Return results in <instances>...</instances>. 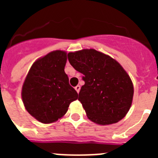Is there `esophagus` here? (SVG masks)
<instances>
[{
	"label": "esophagus",
	"instance_id": "esophagus-1",
	"mask_svg": "<svg viewBox=\"0 0 158 158\" xmlns=\"http://www.w3.org/2000/svg\"><path fill=\"white\" fill-rule=\"evenodd\" d=\"M80 89H81L80 85H77L76 87H75V90H76V91L77 92V93H79V92H80Z\"/></svg>",
	"mask_w": 158,
	"mask_h": 158
}]
</instances>
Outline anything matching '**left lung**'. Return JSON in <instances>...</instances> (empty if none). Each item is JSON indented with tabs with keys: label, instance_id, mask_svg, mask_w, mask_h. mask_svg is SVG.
Returning a JSON list of instances; mask_svg holds the SVG:
<instances>
[{
	"label": "left lung",
	"instance_id": "obj_1",
	"mask_svg": "<svg viewBox=\"0 0 158 158\" xmlns=\"http://www.w3.org/2000/svg\"><path fill=\"white\" fill-rule=\"evenodd\" d=\"M68 60L83 74L78 100L88 118L101 125L121 120L131 106L134 87L120 64L94 49L69 53Z\"/></svg>",
	"mask_w": 158,
	"mask_h": 158
}]
</instances>
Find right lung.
I'll return each instance as SVG.
<instances>
[{
  "instance_id": "obj_1",
  "label": "right lung",
  "mask_w": 158,
  "mask_h": 158,
  "mask_svg": "<svg viewBox=\"0 0 158 158\" xmlns=\"http://www.w3.org/2000/svg\"><path fill=\"white\" fill-rule=\"evenodd\" d=\"M67 55L55 51L38 59L31 65L22 88L25 108L43 123L62 118L78 94L69 83L64 71Z\"/></svg>"
}]
</instances>
